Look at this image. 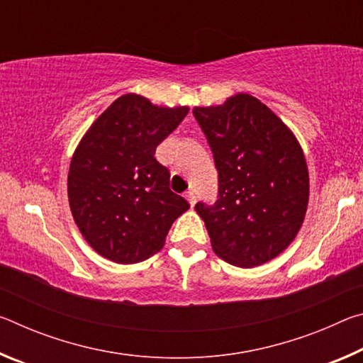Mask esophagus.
<instances>
[{
	"instance_id": "esophagus-1",
	"label": "esophagus",
	"mask_w": 363,
	"mask_h": 363,
	"mask_svg": "<svg viewBox=\"0 0 363 363\" xmlns=\"http://www.w3.org/2000/svg\"><path fill=\"white\" fill-rule=\"evenodd\" d=\"M186 199H187V201L190 203V206H195L196 196H195V194L192 192V190H190V192H186Z\"/></svg>"
}]
</instances>
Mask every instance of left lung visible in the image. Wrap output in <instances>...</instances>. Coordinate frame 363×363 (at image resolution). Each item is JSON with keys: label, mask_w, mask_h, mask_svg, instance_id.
Wrapping results in <instances>:
<instances>
[{"label": "left lung", "mask_w": 363, "mask_h": 363, "mask_svg": "<svg viewBox=\"0 0 363 363\" xmlns=\"http://www.w3.org/2000/svg\"><path fill=\"white\" fill-rule=\"evenodd\" d=\"M214 153L219 199L196 203L211 247L238 267L269 262L290 247L309 203V171L294 133L257 97L238 93L194 107Z\"/></svg>", "instance_id": "8db88e82"}]
</instances>
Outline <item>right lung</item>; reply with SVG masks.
Returning <instances> with one entry per match:
<instances>
[{
	"label": "right lung",
	"mask_w": 363,
	"mask_h": 363,
	"mask_svg": "<svg viewBox=\"0 0 363 363\" xmlns=\"http://www.w3.org/2000/svg\"><path fill=\"white\" fill-rule=\"evenodd\" d=\"M189 113L134 93L120 96L93 121L73 152L67 192L73 220L97 255L116 264L147 259L163 248L190 205L169 189L157 145Z\"/></svg>",
	"instance_id": "add662e5"
}]
</instances>
